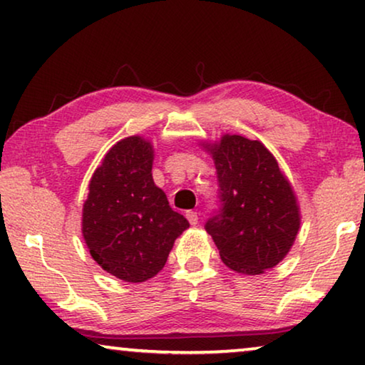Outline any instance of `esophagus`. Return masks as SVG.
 Masks as SVG:
<instances>
[{
    "mask_svg": "<svg viewBox=\"0 0 365 365\" xmlns=\"http://www.w3.org/2000/svg\"><path fill=\"white\" fill-rule=\"evenodd\" d=\"M187 220L190 222V225H197L198 223V213L197 212H187Z\"/></svg>",
    "mask_w": 365,
    "mask_h": 365,
    "instance_id": "esophagus-1",
    "label": "esophagus"
}]
</instances>
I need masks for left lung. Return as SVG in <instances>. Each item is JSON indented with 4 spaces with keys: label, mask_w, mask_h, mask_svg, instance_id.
Segmentation results:
<instances>
[{
    "label": "left lung",
    "mask_w": 365,
    "mask_h": 365,
    "mask_svg": "<svg viewBox=\"0 0 365 365\" xmlns=\"http://www.w3.org/2000/svg\"><path fill=\"white\" fill-rule=\"evenodd\" d=\"M202 147L213 157L222 202L205 230L230 269L263 274L286 258L299 232L301 212L292 185L259 140L225 133Z\"/></svg>",
    "instance_id": "left-lung-1"
}]
</instances>
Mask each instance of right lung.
Here are the masks:
<instances>
[{
	"label": "right lung",
	"instance_id": "obj_1",
	"mask_svg": "<svg viewBox=\"0 0 365 365\" xmlns=\"http://www.w3.org/2000/svg\"><path fill=\"white\" fill-rule=\"evenodd\" d=\"M152 165L150 140L122 138L92 173L82 205V236L91 256L125 283H143L162 271L175 240L190 227L153 182Z\"/></svg>",
	"mask_w": 365,
	"mask_h": 365
}]
</instances>
